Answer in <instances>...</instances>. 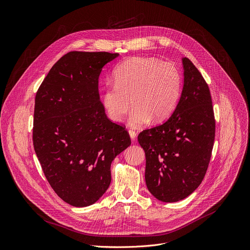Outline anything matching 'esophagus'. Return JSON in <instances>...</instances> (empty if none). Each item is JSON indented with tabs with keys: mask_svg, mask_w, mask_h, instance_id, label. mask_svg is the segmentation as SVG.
<instances>
[{
	"mask_svg": "<svg viewBox=\"0 0 250 250\" xmlns=\"http://www.w3.org/2000/svg\"><path fill=\"white\" fill-rule=\"evenodd\" d=\"M129 135H130V137H131V139L133 140V141H135V139H136V137H137V133L134 131V130H129Z\"/></svg>",
	"mask_w": 250,
	"mask_h": 250,
	"instance_id": "34e87169",
	"label": "esophagus"
}]
</instances>
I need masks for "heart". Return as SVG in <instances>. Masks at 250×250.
Wrapping results in <instances>:
<instances>
[{"label":"heart","instance_id":"heart-1","mask_svg":"<svg viewBox=\"0 0 250 250\" xmlns=\"http://www.w3.org/2000/svg\"><path fill=\"white\" fill-rule=\"evenodd\" d=\"M182 77L169 62L153 57H134L113 72V83H106L102 95L104 108L114 122H121L131 107L129 124L141 127L152 119L163 122L179 102Z\"/></svg>","mask_w":250,"mask_h":250}]
</instances>
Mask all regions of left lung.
I'll list each match as a JSON object with an SVG mask.
<instances>
[{"instance_id":"obj_1","label":"left lung","mask_w":250,"mask_h":250,"mask_svg":"<svg viewBox=\"0 0 250 250\" xmlns=\"http://www.w3.org/2000/svg\"><path fill=\"white\" fill-rule=\"evenodd\" d=\"M182 62L184 84L175 111L165 123L138 136L146 155V187L163 202L182 200L201 184L215 141L209 85L188 58Z\"/></svg>"}]
</instances>
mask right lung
<instances>
[{
  "mask_svg": "<svg viewBox=\"0 0 250 250\" xmlns=\"http://www.w3.org/2000/svg\"><path fill=\"white\" fill-rule=\"evenodd\" d=\"M118 53L71 51L50 69L35 95L32 141L50 186L66 203L86 207L109 187L110 166L131 145L107 118L98 78Z\"/></svg>",
  "mask_w": 250,
  "mask_h": 250,
  "instance_id": "obj_1",
  "label": "right lung"
}]
</instances>
